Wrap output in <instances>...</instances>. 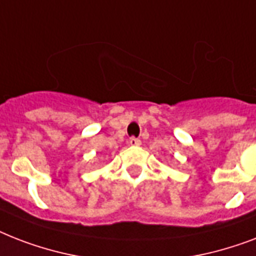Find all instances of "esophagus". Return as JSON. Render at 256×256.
<instances>
[{
  "label": "esophagus",
  "instance_id": "esophagus-1",
  "mask_svg": "<svg viewBox=\"0 0 256 256\" xmlns=\"http://www.w3.org/2000/svg\"><path fill=\"white\" fill-rule=\"evenodd\" d=\"M128 144H130V146H140V140H138L136 136H132V138L128 140Z\"/></svg>",
  "mask_w": 256,
  "mask_h": 256
}]
</instances>
